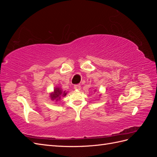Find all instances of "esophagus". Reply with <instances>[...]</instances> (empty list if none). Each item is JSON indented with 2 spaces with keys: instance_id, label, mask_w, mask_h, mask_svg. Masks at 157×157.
<instances>
[{
  "instance_id": "34e87169",
  "label": "esophagus",
  "mask_w": 157,
  "mask_h": 157,
  "mask_svg": "<svg viewBox=\"0 0 157 157\" xmlns=\"http://www.w3.org/2000/svg\"><path fill=\"white\" fill-rule=\"evenodd\" d=\"M74 89L77 90H80V86L79 84H75V85H74Z\"/></svg>"
}]
</instances>
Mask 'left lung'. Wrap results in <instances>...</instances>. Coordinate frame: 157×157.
Segmentation results:
<instances>
[{
	"label": "left lung",
	"instance_id": "left-lung-1",
	"mask_svg": "<svg viewBox=\"0 0 157 157\" xmlns=\"http://www.w3.org/2000/svg\"><path fill=\"white\" fill-rule=\"evenodd\" d=\"M94 92H96V90H94ZM101 94H99V96H101Z\"/></svg>",
	"mask_w": 157,
	"mask_h": 157
}]
</instances>
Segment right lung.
Listing matches in <instances>:
<instances>
[{"mask_svg":"<svg viewBox=\"0 0 157 157\" xmlns=\"http://www.w3.org/2000/svg\"><path fill=\"white\" fill-rule=\"evenodd\" d=\"M67 92L66 91H63L60 86H56L54 88V91L50 94V97L51 100L54 101L56 103L61 101L62 98L66 96Z\"/></svg>","mask_w":157,"mask_h":157,"instance_id":"right-lung-1","label":"right lung"}]
</instances>
